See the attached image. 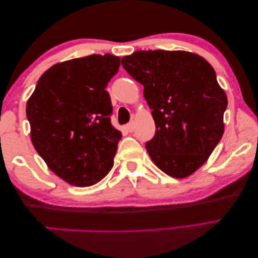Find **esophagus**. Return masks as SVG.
<instances>
[{
    "mask_svg": "<svg viewBox=\"0 0 258 258\" xmlns=\"http://www.w3.org/2000/svg\"><path fill=\"white\" fill-rule=\"evenodd\" d=\"M125 129H126V132L133 133L134 132V122H129V123L125 125Z\"/></svg>",
    "mask_w": 258,
    "mask_h": 258,
    "instance_id": "esophagus-1",
    "label": "esophagus"
}]
</instances>
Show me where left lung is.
Listing matches in <instances>:
<instances>
[{"label": "left lung", "instance_id": "1", "mask_svg": "<svg viewBox=\"0 0 258 258\" xmlns=\"http://www.w3.org/2000/svg\"><path fill=\"white\" fill-rule=\"evenodd\" d=\"M129 75L144 86L155 135L146 150L155 166L185 178L204 164L224 133L227 97L216 73L199 54L149 50L122 58Z\"/></svg>", "mask_w": 258, "mask_h": 258}]
</instances>
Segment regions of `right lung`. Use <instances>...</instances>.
<instances>
[{
	"label": "right lung",
	"instance_id": "add662e5",
	"mask_svg": "<svg viewBox=\"0 0 258 258\" xmlns=\"http://www.w3.org/2000/svg\"><path fill=\"white\" fill-rule=\"evenodd\" d=\"M120 58L90 54L45 71L27 101L32 143L50 170L75 186L98 183L113 167L121 133L105 90Z\"/></svg>",
	"mask_w": 258,
	"mask_h": 258
}]
</instances>
